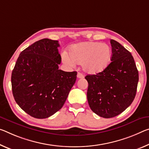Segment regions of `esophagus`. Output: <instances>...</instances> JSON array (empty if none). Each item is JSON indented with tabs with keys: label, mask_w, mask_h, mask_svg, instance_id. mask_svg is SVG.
Returning a JSON list of instances; mask_svg holds the SVG:
<instances>
[{
	"label": "esophagus",
	"mask_w": 149,
	"mask_h": 149,
	"mask_svg": "<svg viewBox=\"0 0 149 149\" xmlns=\"http://www.w3.org/2000/svg\"><path fill=\"white\" fill-rule=\"evenodd\" d=\"M77 77H78V78H79V79H81V78H84V75L81 74V73H80V72H78L77 73Z\"/></svg>",
	"instance_id": "1"
}]
</instances>
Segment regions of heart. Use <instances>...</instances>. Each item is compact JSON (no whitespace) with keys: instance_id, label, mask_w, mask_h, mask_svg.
Returning <instances> with one entry per match:
<instances>
[{"instance_id":"obj_1","label":"heart","mask_w":149,"mask_h":149,"mask_svg":"<svg viewBox=\"0 0 149 149\" xmlns=\"http://www.w3.org/2000/svg\"><path fill=\"white\" fill-rule=\"evenodd\" d=\"M111 49L101 42H87L74 45L70 49V56L64 53L63 60L66 64L74 66L82 63L85 72L95 74L103 72L111 60Z\"/></svg>"}]
</instances>
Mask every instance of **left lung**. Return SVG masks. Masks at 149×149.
I'll return each instance as SVG.
<instances>
[{"label": "left lung", "instance_id": "1", "mask_svg": "<svg viewBox=\"0 0 149 149\" xmlns=\"http://www.w3.org/2000/svg\"><path fill=\"white\" fill-rule=\"evenodd\" d=\"M110 42L111 62L103 72L85 77L88 82L89 107L103 118L117 116L131 104L139 81V72L131 54L114 40Z\"/></svg>", "mask_w": 149, "mask_h": 149}]
</instances>
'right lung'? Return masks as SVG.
I'll return each instance as SVG.
<instances>
[{
  "label": "right lung",
  "instance_id": "right-lung-1",
  "mask_svg": "<svg viewBox=\"0 0 149 149\" xmlns=\"http://www.w3.org/2000/svg\"><path fill=\"white\" fill-rule=\"evenodd\" d=\"M57 40L44 38L20 53L12 72L14 98L23 111L45 119L62 107L77 78V72L59 70L62 58Z\"/></svg>",
  "mask_w": 149,
  "mask_h": 149
}]
</instances>
